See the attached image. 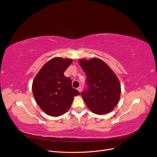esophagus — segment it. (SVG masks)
Returning a JSON list of instances; mask_svg holds the SVG:
<instances>
[{"mask_svg":"<svg viewBox=\"0 0 157 157\" xmlns=\"http://www.w3.org/2000/svg\"><path fill=\"white\" fill-rule=\"evenodd\" d=\"M77 90H78V91L79 92H81V91H82V88L80 86V87L77 88Z\"/></svg>","mask_w":157,"mask_h":157,"instance_id":"34e87169","label":"esophagus"}]
</instances>
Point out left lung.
I'll list each match as a JSON object with an SVG mask.
<instances>
[{
    "mask_svg": "<svg viewBox=\"0 0 157 157\" xmlns=\"http://www.w3.org/2000/svg\"><path fill=\"white\" fill-rule=\"evenodd\" d=\"M79 65L86 75L88 90L82 98L90 111L96 115L111 112L120 99L121 86L113 70L98 58L81 59Z\"/></svg>",
    "mask_w": 157,
    "mask_h": 157,
    "instance_id": "obj_1",
    "label": "left lung"
}]
</instances>
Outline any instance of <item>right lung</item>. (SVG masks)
I'll return each instance as SVG.
<instances>
[{
    "label": "right lung",
    "mask_w": 157,
    "mask_h": 157,
    "mask_svg": "<svg viewBox=\"0 0 157 157\" xmlns=\"http://www.w3.org/2000/svg\"><path fill=\"white\" fill-rule=\"evenodd\" d=\"M73 59L60 57L52 58L42 66L32 84L33 94L40 108L47 115L59 117L67 112L73 98L80 94L71 86L65 71Z\"/></svg>",
    "instance_id": "obj_1"
}]
</instances>
